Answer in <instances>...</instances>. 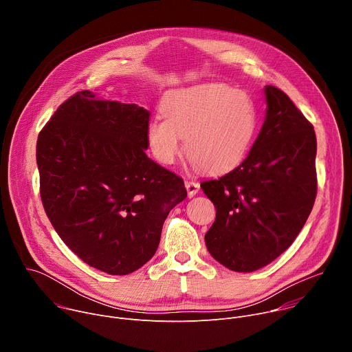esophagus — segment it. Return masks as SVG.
<instances>
[{"mask_svg": "<svg viewBox=\"0 0 352 352\" xmlns=\"http://www.w3.org/2000/svg\"><path fill=\"white\" fill-rule=\"evenodd\" d=\"M185 188H186V190H188V196L192 197V196H195V195L199 192L200 185H199L196 181H186V182H185Z\"/></svg>", "mask_w": 352, "mask_h": 352, "instance_id": "34e87169", "label": "esophagus"}]
</instances>
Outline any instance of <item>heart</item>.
<instances>
[{
  "label": "heart",
  "mask_w": 352,
  "mask_h": 352,
  "mask_svg": "<svg viewBox=\"0 0 352 352\" xmlns=\"http://www.w3.org/2000/svg\"><path fill=\"white\" fill-rule=\"evenodd\" d=\"M164 117L147 124L146 138L162 164H173L184 138L190 160L209 173H227L248 155L256 131L250 97L219 83L170 91L162 102Z\"/></svg>",
  "instance_id": "1"
}]
</instances>
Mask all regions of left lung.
I'll use <instances>...</instances> for the list:
<instances>
[{
  "label": "left lung",
  "instance_id": "obj_1",
  "mask_svg": "<svg viewBox=\"0 0 352 352\" xmlns=\"http://www.w3.org/2000/svg\"><path fill=\"white\" fill-rule=\"evenodd\" d=\"M266 118L246 159L200 184L216 208L205 235L210 255L239 273L255 272L294 242L316 197V135L291 98L265 87Z\"/></svg>",
  "mask_w": 352,
  "mask_h": 352
}]
</instances>
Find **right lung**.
<instances>
[{"label":"right lung","mask_w":352,"mask_h":352,"mask_svg":"<svg viewBox=\"0 0 352 352\" xmlns=\"http://www.w3.org/2000/svg\"><path fill=\"white\" fill-rule=\"evenodd\" d=\"M150 113L82 90L40 131V196L54 230L89 266L125 276L153 258L182 178L146 156Z\"/></svg>","instance_id":"add662e5"}]
</instances>
